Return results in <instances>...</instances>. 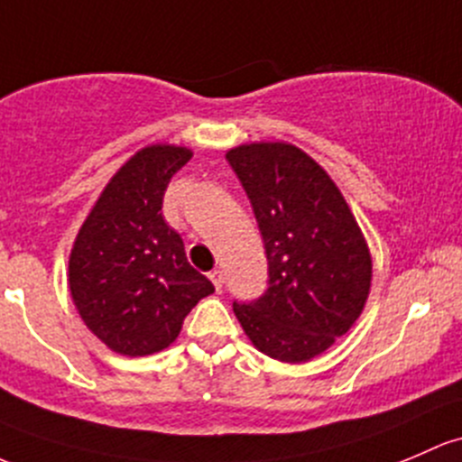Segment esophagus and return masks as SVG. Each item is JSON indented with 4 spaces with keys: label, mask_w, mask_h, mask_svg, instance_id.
<instances>
[{
    "label": "esophagus",
    "mask_w": 462,
    "mask_h": 462,
    "mask_svg": "<svg viewBox=\"0 0 462 462\" xmlns=\"http://www.w3.org/2000/svg\"><path fill=\"white\" fill-rule=\"evenodd\" d=\"M210 281L212 283H215V288H217V292H221V285H223V272L221 270H212L210 274Z\"/></svg>",
    "instance_id": "1"
}]
</instances>
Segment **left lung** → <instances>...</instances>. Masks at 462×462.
I'll return each mask as SVG.
<instances>
[{"mask_svg":"<svg viewBox=\"0 0 462 462\" xmlns=\"http://www.w3.org/2000/svg\"><path fill=\"white\" fill-rule=\"evenodd\" d=\"M259 223L268 292L235 303L252 346L281 363H308L361 317L372 254L328 172L292 143H241L226 152Z\"/></svg>","mask_w":462,"mask_h":462,"instance_id":"obj_1","label":"left lung"}]
</instances>
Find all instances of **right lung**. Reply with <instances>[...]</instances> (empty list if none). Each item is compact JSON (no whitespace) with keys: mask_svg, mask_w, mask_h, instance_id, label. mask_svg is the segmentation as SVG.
<instances>
[{"mask_svg":"<svg viewBox=\"0 0 462 462\" xmlns=\"http://www.w3.org/2000/svg\"><path fill=\"white\" fill-rule=\"evenodd\" d=\"M190 157V148L172 143L134 152L106 183L72 244V303L86 328L124 356L166 349L194 305L215 292L162 215L170 179Z\"/></svg>","mask_w":462,"mask_h":462,"instance_id":"add662e5","label":"right lung"}]
</instances>
